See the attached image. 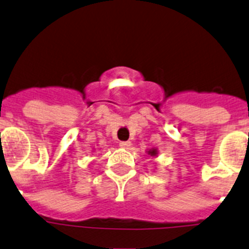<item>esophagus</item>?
I'll list each match as a JSON object with an SVG mask.
<instances>
[{
    "label": "esophagus",
    "instance_id": "esophagus-1",
    "mask_svg": "<svg viewBox=\"0 0 249 249\" xmlns=\"http://www.w3.org/2000/svg\"><path fill=\"white\" fill-rule=\"evenodd\" d=\"M119 145L120 148L123 149H129L130 145H131V142H129V141H124V142H120Z\"/></svg>",
    "mask_w": 249,
    "mask_h": 249
}]
</instances>
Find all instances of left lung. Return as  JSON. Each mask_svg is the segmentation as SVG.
<instances>
[{
  "instance_id": "left-lung-1",
  "label": "left lung",
  "mask_w": 249,
  "mask_h": 249,
  "mask_svg": "<svg viewBox=\"0 0 249 249\" xmlns=\"http://www.w3.org/2000/svg\"><path fill=\"white\" fill-rule=\"evenodd\" d=\"M148 154L150 156H156V154H158V150H156V149H150V150L148 151Z\"/></svg>"
}]
</instances>
